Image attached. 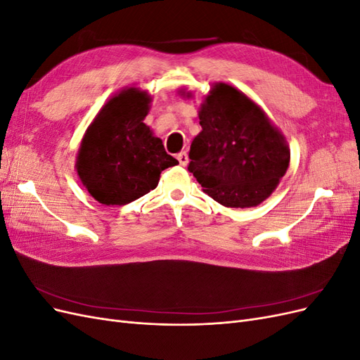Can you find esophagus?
Listing matches in <instances>:
<instances>
[{
    "instance_id": "esophagus-1",
    "label": "esophagus",
    "mask_w": 360,
    "mask_h": 360,
    "mask_svg": "<svg viewBox=\"0 0 360 360\" xmlns=\"http://www.w3.org/2000/svg\"><path fill=\"white\" fill-rule=\"evenodd\" d=\"M177 160L181 167H186L188 162H189V158H188V153L186 151H181V153L177 155Z\"/></svg>"
}]
</instances>
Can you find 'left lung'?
<instances>
[{"instance_id": "1", "label": "left lung", "mask_w": 360, "mask_h": 360, "mask_svg": "<svg viewBox=\"0 0 360 360\" xmlns=\"http://www.w3.org/2000/svg\"><path fill=\"white\" fill-rule=\"evenodd\" d=\"M189 172L225 207L263 202L284 177L290 150L284 136L252 101L228 84H216L200 111Z\"/></svg>"}]
</instances>
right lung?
Segmentation results:
<instances>
[{"mask_svg": "<svg viewBox=\"0 0 360 360\" xmlns=\"http://www.w3.org/2000/svg\"><path fill=\"white\" fill-rule=\"evenodd\" d=\"M150 96L127 89L97 114L81 143L76 169L90 195L105 205H124L153 191L160 172L177 165L143 120Z\"/></svg>", "mask_w": 360, "mask_h": 360, "instance_id": "1", "label": "right lung"}]
</instances>
